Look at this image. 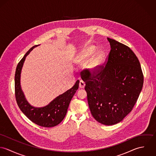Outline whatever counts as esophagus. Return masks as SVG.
Here are the masks:
<instances>
[{"label": "esophagus", "mask_w": 156, "mask_h": 156, "mask_svg": "<svg viewBox=\"0 0 156 156\" xmlns=\"http://www.w3.org/2000/svg\"><path fill=\"white\" fill-rule=\"evenodd\" d=\"M85 83L82 80H80L79 83V88L81 89H83L85 88Z\"/></svg>", "instance_id": "1"}]
</instances>
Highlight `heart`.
Instances as JSON below:
<instances>
[{
    "mask_svg": "<svg viewBox=\"0 0 156 156\" xmlns=\"http://www.w3.org/2000/svg\"><path fill=\"white\" fill-rule=\"evenodd\" d=\"M95 47L94 45H90L83 49L74 58L75 65L80 67L86 64V68L89 73H99L105 65L106 54L101 50H97L95 52Z\"/></svg>",
    "mask_w": 156,
    "mask_h": 156,
    "instance_id": "1",
    "label": "heart"
}]
</instances>
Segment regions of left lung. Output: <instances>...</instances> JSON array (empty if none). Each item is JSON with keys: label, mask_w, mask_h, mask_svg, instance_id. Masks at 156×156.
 Returning a JSON list of instances; mask_svg holds the SVG:
<instances>
[{"label": "left lung", "mask_w": 156, "mask_h": 156, "mask_svg": "<svg viewBox=\"0 0 156 156\" xmlns=\"http://www.w3.org/2000/svg\"><path fill=\"white\" fill-rule=\"evenodd\" d=\"M108 40L111 49L105 67L93 76L84 72L82 79L92 116L112 126L132 111L142 89L144 76L137 58L128 46Z\"/></svg>", "instance_id": "1"}]
</instances>
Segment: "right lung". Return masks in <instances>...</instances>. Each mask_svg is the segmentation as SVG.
Masks as SVG:
<instances>
[{
  "mask_svg": "<svg viewBox=\"0 0 156 156\" xmlns=\"http://www.w3.org/2000/svg\"><path fill=\"white\" fill-rule=\"evenodd\" d=\"M39 45L33 46L24 55L18 64L15 74V93L17 105L23 113L35 124L44 127H52L58 125L65 118L69 103L79 88V80L69 90L53 99L44 107L37 108L30 105L23 92L20 78L23 64L26 56Z\"/></svg>",
  "mask_w": 156,
  "mask_h": 156,
  "instance_id": "right-lung-1",
  "label": "right lung"
}]
</instances>
